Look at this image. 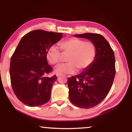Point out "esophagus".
<instances>
[{
	"label": "esophagus",
	"instance_id": "esophagus-1",
	"mask_svg": "<svg viewBox=\"0 0 132 132\" xmlns=\"http://www.w3.org/2000/svg\"><path fill=\"white\" fill-rule=\"evenodd\" d=\"M56 76L57 77H59V76H60V74H59V73H57L56 74Z\"/></svg>",
	"mask_w": 132,
	"mask_h": 132
}]
</instances>
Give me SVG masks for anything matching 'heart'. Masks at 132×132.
<instances>
[{"label": "heart", "instance_id": "1", "mask_svg": "<svg viewBox=\"0 0 132 132\" xmlns=\"http://www.w3.org/2000/svg\"><path fill=\"white\" fill-rule=\"evenodd\" d=\"M61 49L65 53H68L66 64H60L55 68L57 73L73 74L83 71L90 66L94 60L97 50L93 43L85 42L76 38L65 39L59 43ZM46 57L51 64L55 65L60 61L61 52L56 46L50 47L46 53Z\"/></svg>", "mask_w": 132, "mask_h": 132}]
</instances>
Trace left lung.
Segmentation results:
<instances>
[{"mask_svg":"<svg viewBox=\"0 0 132 132\" xmlns=\"http://www.w3.org/2000/svg\"><path fill=\"white\" fill-rule=\"evenodd\" d=\"M93 43L97 53L93 62L76 76L68 78L70 102L79 108L88 109L105 98L112 85L115 75L114 53L108 41L98 34L74 35Z\"/></svg>","mask_w":132,"mask_h":132,"instance_id":"left-lung-1","label":"left lung"}]
</instances>
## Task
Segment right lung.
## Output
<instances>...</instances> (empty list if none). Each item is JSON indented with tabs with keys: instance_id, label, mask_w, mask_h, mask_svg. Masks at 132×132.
I'll use <instances>...</instances> for the list:
<instances>
[{
	"instance_id": "add662e5",
	"label": "right lung",
	"mask_w": 132,
	"mask_h": 132,
	"mask_svg": "<svg viewBox=\"0 0 132 132\" xmlns=\"http://www.w3.org/2000/svg\"><path fill=\"white\" fill-rule=\"evenodd\" d=\"M62 38V33L35 30L18 44L11 59L10 75L14 94L25 105L36 107L49 101L57 77L45 76L52 71L46 53Z\"/></svg>"
}]
</instances>
